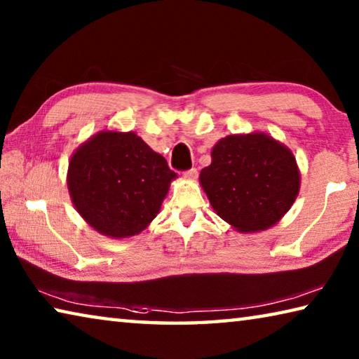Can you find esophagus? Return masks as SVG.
Instances as JSON below:
<instances>
[{"label": "esophagus", "mask_w": 359, "mask_h": 359, "mask_svg": "<svg viewBox=\"0 0 359 359\" xmlns=\"http://www.w3.org/2000/svg\"><path fill=\"white\" fill-rule=\"evenodd\" d=\"M184 177L185 179H190V180H194V179L198 177V169L191 168V169H188V171H184Z\"/></svg>", "instance_id": "34e87169"}]
</instances>
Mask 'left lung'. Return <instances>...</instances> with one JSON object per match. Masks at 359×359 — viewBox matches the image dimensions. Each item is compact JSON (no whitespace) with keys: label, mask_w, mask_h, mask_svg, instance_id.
Returning <instances> with one entry per match:
<instances>
[{"label":"left lung","mask_w":359,"mask_h":359,"mask_svg":"<svg viewBox=\"0 0 359 359\" xmlns=\"http://www.w3.org/2000/svg\"><path fill=\"white\" fill-rule=\"evenodd\" d=\"M210 156L199 182L217 215L239 233L274 226L299 193L293 151L264 133L223 137Z\"/></svg>","instance_id":"left-lung-1"}]
</instances>
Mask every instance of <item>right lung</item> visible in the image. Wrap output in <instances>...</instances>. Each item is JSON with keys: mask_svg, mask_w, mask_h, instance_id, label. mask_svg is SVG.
<instances>
[{"mask_svg": "<svg viewBox=\"0 0 359 359\" xmlns=\"http://www.w3.org/2000/svg\"><path fill=\"white\" fill-rule=\"evenodd\" d=\"M175 177L136 133L101 131L72 154L68 190L90 226L123 239L149 226Z\"/></svg>", "mask_w": 359, "mask_h": 359, "instance_id": "add662e5", "label": "right lung"}]
</instances>
